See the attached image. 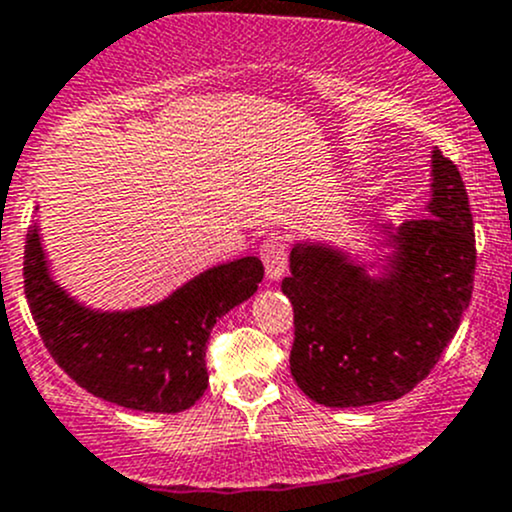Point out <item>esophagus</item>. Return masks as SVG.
I'll return each instance as SVG.
<instances>
[{"mask_svg": "<svg viewBox=\"0 0 512 512\" xmlns=\"http://www.w3.org/2000/svg\"><path fill=\"white\" fill-rule=\"evenodd\" d=\"M287 240L282 235H270L260 247V257L265 262L267 277L282 279L284 270H287Z\"/></svg>", "mask_w": 512, "mask_h": 512, "instance_id": "esophagus-1", "label": "esophagus"}]
</instances>
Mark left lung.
<instances>
[{"instance_id":"left-lung-1","label":"left lung","mask_w":512,"mask_h":512,"mask_svg":"<svg viewBox=\"0 0 512 512\" xmlns=\"http://www.w3.org/2000/svg\"><path fill=\"white\" fill-rule=\"evenodd\" d=\"M427 215L392 235L385 277L321 245H297L282 292L294 306L289 365L326 407L397 400L422 383L469 309L476 235L459 169L434 149Z\"/></svg>"}]
</instances>
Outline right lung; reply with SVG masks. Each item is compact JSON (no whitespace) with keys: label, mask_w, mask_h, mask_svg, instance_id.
Listing matches in <instances>:
<instances>
[{"label":"right lung","mask_w":512,"mask_h":512,"mask_svg":"<svg viewBox=\"0 0 512 512\" xmlns=\"http://www.w3.org/2000/svg\"><path fill=\"white\" fill-rule=\"evenodd\" d=\"M262 274L257 257H242L198 274L161 304L102 314L53 282L36 225L24 247V294L46 351L90 395L139 412L174 414L201 400L215 321L250 299Z\"/></svg>","instance_id":"obj_1"}]
</instances>
